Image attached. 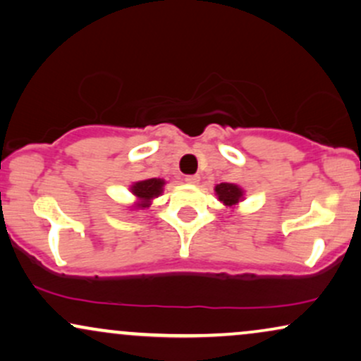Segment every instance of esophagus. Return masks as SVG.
Here are the masks:
<instances>
[{"label": "esophagus", "instance_id": "esophagus-1", "mask_svg": "<svg viewBox=\"0 0 361 361\" xmlns=\"http://www.w3.org/2000/svg\"><path fill=\"white\" fill-rule=\"evenodd\" d=\"M185 181L190 185H198L200 183V175H186Z\"/></svg>", "mask_w": 361, "mask_h": 361}]
</instances>
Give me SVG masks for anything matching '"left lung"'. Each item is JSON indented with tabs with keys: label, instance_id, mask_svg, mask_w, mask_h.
<instances>
[{
	"label": "left lung",
	"instance_id": "obj_1",
	"mask_svg": "<svg viewBox=\"0 0 361 361\" xmlns=\"http://www.w3.org/2000/svg\"><path fill=\"white\" fill-rule=\"evenodd\" d=\"M218 195V200L223 202L225 204H235L238 203V200L241 198V195H243V191H241L238 186L233 185V183H220L214 188Z\"/></svg>",
	"mask_w": 361,
	"mask_h": 361
}]
</instances>
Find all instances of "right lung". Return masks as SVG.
I'll list each match as a JSON object with an SVG mask.
<instances>
[{"mask_svg": "<svg viewBox=\"0 0 361 361\" xmlns=\"http://www.w3.org/2000/svg\"><path fill=\"white\" fill-rule=\"evenodd\" d=\"M163 185H165V181L159 180V178H149V180H143V181H138V183H135L131 186V191H133V195L138 196L141 202H143L140 207L147 208L149 204V200L154 198V196L161 195Z\"/></svg>", "mask_w": 361, "mask_h": 361, "instance_id": "add662e5", "label": "right lung"}]
</instances>
